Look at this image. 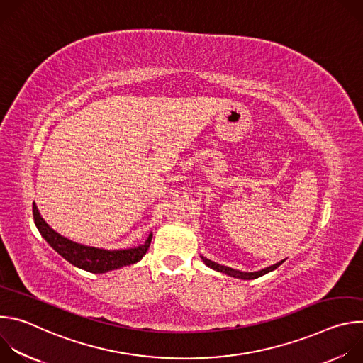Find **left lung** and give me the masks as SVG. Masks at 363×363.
Instances as JSON below:
<instances>
[{"mask_svg": "<svg viewBox=\"0 0 363 363\" xmlns=\"http://www.w3.org/2000/svg\"><path fill=\"white\" fill-rule=\"evenodd\" d=\"M202 260H203V263L208 266V267H211V269H214V270H217V272H221V273H225V274H228V276H233V277H238V279H244V280H252V279H257V277H262V276H264V274H267L269 272H273L274 269H277L283 262H280V263H277V264H274V266H270V267H267V269H264V270H260V272H255V273H241V272H235V270H233V269H230V267H225V266H220V264H217V263H214V262H211V260H208V258H205V257H202Z\"/></svg>", "mask_w": 363, "mask_h": 363, "instance_id": "left-lung-1", "label": "left lung"}]
</instances>
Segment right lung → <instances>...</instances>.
<instances>
[{
	"instance_id": "add662e5",
	"label": "right lung",
	"mask_w": 363,
	"mask_h": 363,
	"mask_svg": "<svg viewBox=\"0 0 363 363\" xmlns=\"http://www.w3.org/2000/svg\"><path fill=\"white\" fill-rule=\"evenodd\" d=\"M33 216H34V224L40 231V234L43 235V238L63 258H66V260L73 266L96 274L106 273L115 269H121L123 266H130L138 263L146 254L152 241V234H149L145 244L138 245L135 248L108 251L101 248L87 247V245L73 242L65 238L63 235H60L59 233H56L55 230H51L48 224L40 217L35 203H33Z\"/></svg>"
}]
</instances>
